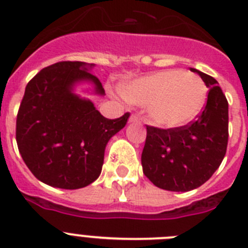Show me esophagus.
<instances>
[{
  "label": "esophagus",
  "mask_w": 248,
  "mask_h": 248,
  "mask_svg": "<svg viewBox=\"0 0 248 248\" xmlns=\"http://www.w3.org/2000/svg\"><path fill=\"white\" fill-rule=\"evenodd\" d=\"M129 122H130V123H139L140 122V118L138 117L137 114H131L130 118H129Z\"/></svg>",
  "instance_id": "1"
}]
</instances>
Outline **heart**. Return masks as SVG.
Here are the masks:
<instances>
[{
  "mask_svg": "<svg viewBox=\"0 0 248 248\" xmlns=\"http://www.w3.org/2000/svg\"><path fill=\"white\" fill-rule=\"evenodd\" d=\"M123 95L131 104L149 105V114L157 125L176 128L198 117L207 88L196 74L168 69L128 83Z\"/></svg>",
  "mask_w": 248,
  "mask_h": 248,
  "instance_id": "obj_1",
  "label": "heart"
}]
</instances>
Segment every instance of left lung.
<instances>
[{
  "label": "left lung",
  "mask_w": 248,
  "mask_h": 248,
  "mask_svg": "<svg viewBox=\"0 0 248 248\" xmlns=\"http://www.w3.org/2000/svg\"><path fill=\"white\" fill-rule=\"evenodd\" d=\"M191 71L209 88L207 102L196 119L177 128L146 125L144 175L168 191H190L205 184L226 154L229 102L215 78L195 68Z\"/></svg>",
  "instance_id": "8db88e82"
}]
</instances>
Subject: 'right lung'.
Wrapping results in <instances>:
<instances>
[{
  "label": "right lung",
  "mask_w": 248,
  "mask_h": 248,
  "mask_svg": "<svg viewBox=\"0 0 248 248\" xmlns=\"http://www.w3.org/2000/svg\"><path fill=\"white\" fill-rule=\"evenodd\" d=\"M93 64L63 61L43 68L26 87L16 120L19 154L31 172L49 186L74 190L98 179L105 145L125 126L130 113L104 118L89 100L72 93L77 82L102 83L88 71Z\"/></svg>",
  "instance_id": "1"
}]
</instances>
